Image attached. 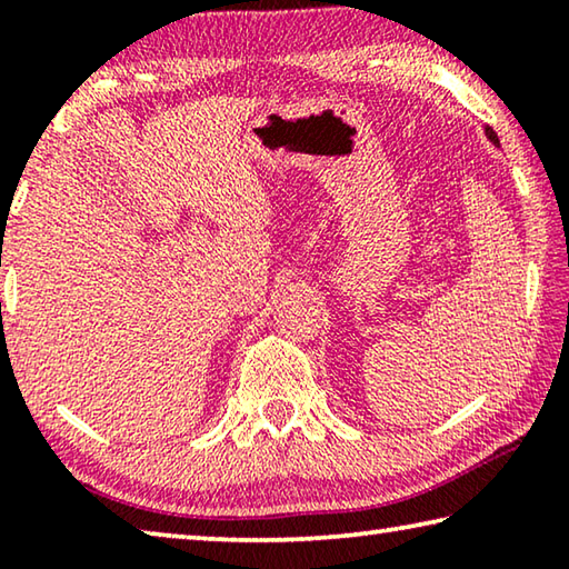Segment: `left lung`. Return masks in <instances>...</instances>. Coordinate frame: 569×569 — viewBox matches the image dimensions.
I'll return each mask as SVG.
<instances>
[{"instance_id": "obj_1", "label": "left lung", "mask_w": 569, "mask_h": 569, "mask_svg": "<svg viewBox=\"0 0 569 569\" xmlns=\"http://www.w3.org/2000/svg\"><path fill=\"white\" fill-rule=\"evenodd\" d=\"M485 132H487V138H489V140H492V142H495V146H499V138H497V132H495V130H492V128H487V130H485Z\"/></svg>"}]
</instances>
